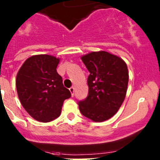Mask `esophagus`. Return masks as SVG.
Masks as SVG:
<instances>
[{
	"mask_svg": "<svg viewBox=\"0 0 160 160\" xmlns=\"http://www.w3.org/2000/svg\"><path fill=\"white\" fill-rule=\"evenodd\" d=\"M70 91L71 93V95H72V96H73L74 95V88L73 87H71V88H70Z\"/></svg>",
	"mask_w": 160,
	"mask_h": 160,
	"instance_id": "1",
	"label": "esophagus"
}]
</instances>
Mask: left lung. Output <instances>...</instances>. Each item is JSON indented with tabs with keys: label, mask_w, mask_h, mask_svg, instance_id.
<instances>
[{
	"label": "left lung",
	"mask_w": 160,
	"mask_h": 160,
	"mask_svg": "<svg viewBox=\"0 0 160 160\" xmlns=\"http://www.w3.org/2000/svg\"><path fill=\"white\" fill-rule=\"evenodd\" d=\"M90 72L88 96L79 101L83 116L96 122L111 118L122 106L126 95L128 71L122 59L108 52H92L81 57Z\"/></svg>",
	"instance_id": "obj_1"
}]
</instances>
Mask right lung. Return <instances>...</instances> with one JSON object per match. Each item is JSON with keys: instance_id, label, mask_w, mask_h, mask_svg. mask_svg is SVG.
<instances>
[{"instance_id": "obj_1", "label": "right lung", "mask_w": 160, "mask_h": 160, "mask_svg": "<svg viewBox=\"0 0 160 160\" xmlns=\"http://www.w3.org/2000/svg\"><path fill=\"white\" fill-rule=\"evenodd\" d=\"M59 58L36 55L27 59L18 72L16 88L25 111L36 121L49 122L60 115L71 93L56 71Z\"/></svg>"}]
</instances>
